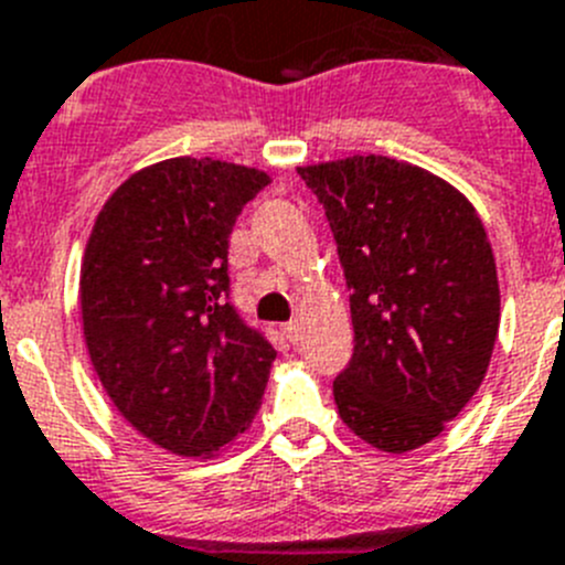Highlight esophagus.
<instances>
[{"label": "esophagus", "instance_id": "obj_1", "mask_svg": "<svg viewBox=\"0 0 565 565\" xmlns=\"http://www.w3.org/2000/svg\"><path fill=\"white\" fill-rule=\"evenodd\" d=\"M282 332H286L288 341L297 343L299 341V332H302V330H299V321H288V324H282Z\"/></svg>", "mask_w": 565, "mask_h": 565}]
</instances>
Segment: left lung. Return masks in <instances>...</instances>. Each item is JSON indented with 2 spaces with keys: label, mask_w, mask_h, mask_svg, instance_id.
Instances as JSON below:
<instances>
[{
  "label": "left lung",
  "mask_w": 565,
  "mask_h": 565,
  "mask_svg": "<svg viewBox=\"0 0 565 565\" xmlns=\"http://www.w3.org/2000/svg\"><path fill=\"white\" fill-rule=\"evenodd\" d=\"M299 177L324 207L352 291L354 349L332 383L338 413L385 452L422 447L480 388L497 341L486 227L449 182L383 154Z\"/></svg>",
  "instance_id": "left-lung-1"
}]
</instances>
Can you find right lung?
<instances>
[{
	"mask_svg": "<svg viewBox=\"0 0 565 565\" xmlns=\"http://www.w3.org/2000/svg\"><path fill=\"white\" fill-rule=\"evenodd\" d=\"M246 166L174 158L102 207L79 274L90 363L118 413L169 452L244 433L277 358L230 302V233L268 185Z\"/></svg>",
	"mask_w": 565,
	"mask_h": 565,
	"instance_id": "right-lung-1",
	"label": "right lung"
}]
</instances>
